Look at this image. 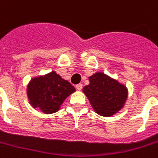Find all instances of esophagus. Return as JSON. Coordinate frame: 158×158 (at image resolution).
I'll return each instance as SVG.
<instances>
[{
	"label": "esophagus",
	"instance_id": "esophagus-1",
	"mask_svg": "<svg viewBox=\"0 0 158 158\" xmlns=\"http://www.w3.org/2000/svg\"><path fill=\"white\" fill-rule=\"evenodd\" d=\"M82 87H83V85H82V84L76 85V88H77V90H79V91H80V90H82Z\"/></svg>",
	"mask_w": 158,
	"mask_h": 158
}]
</instances>
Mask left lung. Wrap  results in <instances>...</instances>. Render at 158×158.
<instances>
[{
    "label": "left lung",
    "mask_w": 158,
    "mask_h": 158,
    "mask_svg": "<svg viewBox=\"0 0 158 158\" xmlns=\"http://www.w3.org/2000/svg\"><path fill=\"white\" fill-rule=\"evenodd\" d=\"M89 82L83 93L98 114L110 117L124 106L128 99V89L124 85L103 73L90 76Z\"/></svg>",
    "instance_id": "8db88e82"
}]
</instances>
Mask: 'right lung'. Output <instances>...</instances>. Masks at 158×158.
I'll return each instance as SVG.
<instances>
[{"mask_svg": "<svg viewBox=\"0 0 158 158\" xmlns=\"http://www.w3.org/2000/svg\"><path fill=\"white\" fill-rule=\"evenodd\" d=\"M75 91L70 82L52 71L31 79L27 86V95L33 108L49 114L58 111L64 100Z\"/></svg>", "mask_w": 158, "mask_h": 158, "instance_id": "obj_1", "label": "right lung"}]
</instances>
